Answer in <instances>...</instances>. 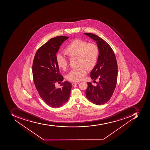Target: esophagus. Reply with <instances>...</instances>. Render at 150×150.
<instances>
[{
	"label": "esophagus",
	"instance_id": "1",
	"mask_svg": "<svg viewBox=\"0 0 150 150\" xmlns=\"http://www.w3.org/2000/svg\"><path fill=\"white\" fill-rule=\"evenodd\" d=\"M79 82H76V83H72V85L74 86V85H77V84H79Z\"/></svg>",
	"mask_w": 150,
	"mask_h": 150
}]
</instances>
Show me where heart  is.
<instances>
[{"mask_svg":"<svg viewBox=\"0 0 150 150\" xmlns=\"http://www.w3.org/2000/svg\"><path fill=\"white\" fill-rule=\"evenodd\" d=\"M64 52L70 57H78L79 68L72 70L67 75L68 80L79 82L86 75L87 69L93 70L97 63L100 50L96 44L89 43L82 39H75L67 45ZM56 62L59 68L65 70L68 66V60L62 56L57 55Z\"/></svg>","mask_w":150,"mask_h":150,"instance_id":"obj_1","label":"heart"}]
</instances>
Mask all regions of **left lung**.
<instances>
[{
  "label": "left lung",
  "mask_w": 150,
  "mask_h": 150,
  "mask_svg": "<svg viewBox=\"0 0 150 150\" xmlns=\"http://www.w3.org/2000/svg\"><path fill=\"white\" fill-rule=\"evenodd\" d=\"M96 42L100 50L99 58L95 67L90 72V76L96 85L88 82L86 91L87 98L96 105L106 103L113 95L117 84V64L113 50L109 44L95 34L84 33Z\"/></svg>",
  "instance_id": "left-lung-1"
}]
</instances>
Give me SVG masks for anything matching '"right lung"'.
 <instances>
[{
  "label": "right lung",
  "instance_id": "1",
  "mask_svg": "<svg viewBox=\"0 0 150 150\" xmlns=\"http://www.w3.org/2000/svg\"><path fill=\"white\" fill-rule=\"evenodd\" d=\"M68 37H55L38 49L33 64V81L39 95L44 102L53 108H58L68 101L72 84L65 81L62 88H57L56 83H60L63 77L60 74L56 62V54L61 44Z\"/></svg>",
  "mask_w": 150,
  "mask_h": 150
}]
</instances>
